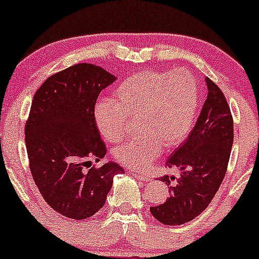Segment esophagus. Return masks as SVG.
Here are the masks:
<instances>
[{"label": "esophagus", "instance_id": "34e87169", "mask_svg": "<svg viewBox=\"0 0 259 259\" xmlns=\"http://www.w3.org/2000/svg\"><path fill=\"white\" fill-rule=\"evenodd\" d=\"M132 174L137 178L138 180H142V182H149L151 180V177L146 174H141V173H136V171H132Z\"/></svg>", "mask_w": 259, "mask_h": 259}]
</instances>
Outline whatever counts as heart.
<instances>
[{
  "instance_id": "heart-1",
  "label": "heart",
  "mask_w": 259,
  "mask_h": 259,
  "mask_svg": "<svg viewBox=\"0 0 259 259\" xmlns=\"http://www.w3.org/2000/svg\"><path fill=\"white\" fill-rule=\"evenodd\" d=\"M200 106V88L193 73L147 70L130 75L113 90L112 100L94 107L101 137L116 143L123 137L127 117H136L140 135L113 148L112 158L127 168L142 170L166 148H175L190 135Z\"/></svg>"
}]
</instances>
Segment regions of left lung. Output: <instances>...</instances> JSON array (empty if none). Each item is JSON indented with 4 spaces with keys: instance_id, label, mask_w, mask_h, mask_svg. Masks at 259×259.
Returning <instances> with one entry per match:
<instances>
[{
    "instance_id": "obj_1",
    "label": "left lung",
    "mask_w": 259,
    "mask_h": 259,
    "mask_svg": "<svg viewBox=\"0 0 259 259\" xmlns=\"http://www.w3.org/2000/svg\"><path fill=\"white\" fill-rule=\"evenodd\" d=\"M207 99L195 127L171 153L165 166L177 169L179 178L169 189L168 199L151 207V213L164 225H183L208 206L227 170L233 142V119L220 88L208 77ZM175 177L160 178L170 184Z\"/></svg>"
}]
</instances>
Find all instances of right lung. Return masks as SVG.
Listing matches in <instances>:
<instances>
[{
	"label": "right lung",
	"instance_id": "obj_1",
	"mask_svg": "<svg viewBox=\"0 0 259 259\" xmlns=\"http://www.w3.org/2000/svg\"><path fill=\"white\" fill-rule=\"evenodd\" d=\"M115 80L100 66L80 63L48 77L33 97L24 130L30 173L47 204L65 218L84 220L96 213L113 177L123 173L115 162L84 170L106 155L94 107Z\"/></svg>",
	"mask_w": 259,
	"mask_h": 259
}]
</instances>
